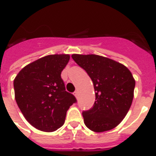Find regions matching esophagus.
I'll return each instance as SVG.
<instances>
[{"label": "esophagus", "mask_w": 156, "mask_h": 156, "mask_svg": "<svg viewBox=\"0 0 156 156\" xmlns=\"http://www.w3.org/2000/svg\"><path fill=\"white\" fill-rule=\"evenodd\" d=\"M73 94H74V96L77 98L78 97V91H75L74 93H73Z\"/></svg>", "instance_id": "esophagus-1"}]
</instances>
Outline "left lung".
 Segmentation results:
<instances>
[{"mask_svg":"<svg viewBox=\"0 0 156 156\" xmlns=\"http://www.w3.org/2000/svg\"><path fill=\"white\" fill-rule=\"evenodd\" d=\"M87 72L95 91L94 105L83 112L84 124L94 132L110 130L127 115L134 98L135 81L124 65L99 55L73 54Z\"/></svg>","mask_w":156,"mask_h":156,"instance_id":"obj_1","label":"left lung"}]
</instances>
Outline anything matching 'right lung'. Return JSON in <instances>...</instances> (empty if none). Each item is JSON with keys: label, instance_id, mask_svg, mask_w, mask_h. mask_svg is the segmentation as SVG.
Returning a JSON list of instances; mask_svg holds the SVG:
<instances>
[{"label": "right lung", "instance_id": "1", "mask_svg": "<svg viewBox=\"0 0 156 156\" xmlns=\"http://www.w3.org/2000/svg\"><path fill=\"white\" fill-rule=\"evenodd\" d=\"M69 59L68 54L45 56L24 67L14 79L16 104L29 124L39 130L59 129L68 109L76 102L65 90L61 78Z\"/></svg>", "mask_w": 156, "mask_h": 156}]
</instances>
